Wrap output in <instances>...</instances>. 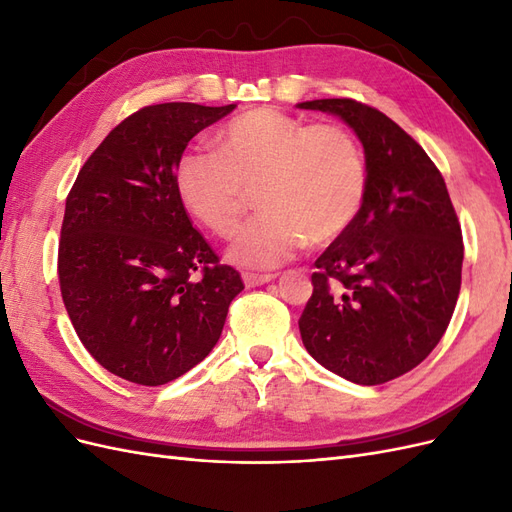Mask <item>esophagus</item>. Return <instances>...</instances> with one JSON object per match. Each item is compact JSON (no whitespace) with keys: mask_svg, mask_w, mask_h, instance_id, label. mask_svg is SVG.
I'll list each match as a JSON object with an SVG mask.
<instances>
[{"mask_svg":"<svg viewBox=\"0 0 512 512\" xmlns=\"http://www.w3.org/2000/svg\"><path fill=\"white\" fill-rule=\"evenodd\" d=\"M275 280L273 273H243V284L247 288H254V286H262V284H269Z\"/></svg>","mask_w":512,"mask_h":512,"instance_id":"obj_1","label":"esophagus"}]
</instances>
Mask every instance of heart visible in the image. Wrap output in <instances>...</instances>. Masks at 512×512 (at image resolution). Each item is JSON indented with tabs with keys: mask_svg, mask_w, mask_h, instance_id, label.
Listing matches in <instances>:
<instances>
[{
	"mask_svg": "<svg viewBox=\"0 0 512 512\" xmlns=\"http://www.w3.org/2000/svg\"><path fill=\"white\" fill-rule=\"evenodd\" d=\"M213 149L185 151L175 190L194 218L228 237L256 188L262 209L228 247L241 267L275 269L297 256L307 239H337L359 213L367 166L350 130L307 123L275 108L237 115L213 134Z\"/></svg>",
	"mask_w": 512,
	"mask_h": 512,
	"instance_id": "heart-1",
	"label": "heart"
}]
</instances>
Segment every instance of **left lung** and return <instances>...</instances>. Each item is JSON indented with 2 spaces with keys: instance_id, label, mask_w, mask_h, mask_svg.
<instances>
[{
  "instance_id": "left-lung-1",
  "label": "left lung",
  "mask_w": 512,
  "mask_h": 512,
  "mask_svg": "<svg viewBox=\"0 0 512 512\" xmlns=\"http://www.w3.org/2000/svg\"><path fill=\"white\" fill-rule=\"evenodd\" d=\"M297 106L344 119L367 166L359 213L314 262L303 346L337 376L384 384L423 363L451 322L463 262L457 213L436 164L393 119L350 98Z\"/></svg>"
}]
</instances>
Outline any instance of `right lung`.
<instances>
[{
	"label": "right lung",
	"mask_w": 512,
	"mask_h": 512,
	"mask_svg": "<svg viewBox=\"0 0 512 512\" xmlns=\"http://www.w3.org/2000/svg\"><path fill=\"white\" fill-rule=\"evenodd\" d=\"M235 106L141 108L91 153L66 198L61 299L89 354L128 382L160 386L198 365L243 290L175 190L185 147Z\"/></svg>",
	"instance_id": "right-lung-1"
}]
</instances>
